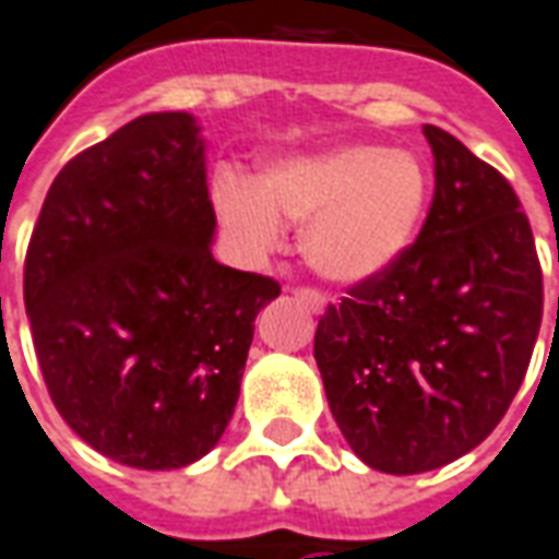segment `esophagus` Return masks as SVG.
<instances>
[{
    "label": "esophagus",
    "instance_id": "esophagus-1",
    "mask_svg": "<svg viewBox=\"0 0 559 559\" xmlns=\"http://www.w3.org/2000/svg\"><path fill=\"white\" fill-rule=\"evenodd\" d=\"M295 300L304 304L310 312H316V316H322L324 312V298L319 292H312V288H298V292H295Z\"/></svg>",
    "mask_w": 559,
    "mask_h": 559
}]
</instances>
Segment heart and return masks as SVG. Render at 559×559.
<instances>
[{"instance_id":"heart-1","label":"heart","mask_w":559,"mask_h":559,"mask_svg":"<svg viewBox=\"0 0 559 559\" xmlns=\"http://www.w3.org/2000/svg\"><path fill=\"white\" fill-rule=\"evenodd\" d=\"M430 177L418 156L346 144L271 162L247 183L219 177L213 204L225 231L261 255L280 223L300 225V255L328 283L355 286L385 273L413 247Z\"/></svg>"}]
</instances>
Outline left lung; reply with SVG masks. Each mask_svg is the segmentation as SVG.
Returning <instances> with one entry per match:
<instances>
[{
	"label": "left lung",
	"instance_id": "1",
	"mask_svg": "<svg viewBox=\"0 0 559 559\" xmlns=\"http://www.w3.org/2000/svg\"><path fill=\"white\" fill-rule=\"evenodd\" d=\"M433 204L413 247L328 307L312 355L352 451L391 476L457 461L524 382L542 271L521 201L454 134L425 126Z\"/></svg>",
	"mask_w": 559,
	"mask_h": 559
}]
</instances>
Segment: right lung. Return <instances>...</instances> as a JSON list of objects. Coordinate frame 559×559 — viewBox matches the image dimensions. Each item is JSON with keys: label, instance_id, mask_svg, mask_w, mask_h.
I'll use <instances>...</instances> for the list:
<instances>
[{"label": "right lung", "instance_id": "1", "mask_svg": "<svg viewBox=\"0 0 559 559\" xmlns=\"http://www.w3.org/2000/svg\"><path fill=\"white\" fill-rule=\"evenodd\" d=\"M207 141L186 110L144 114L57 174L23 300L47 391L98 454L201 461L235 415L255 316L280 286L213 259Z\"/></svg>", "mask_w": 559, "mask_h": 559}]
</instances>
